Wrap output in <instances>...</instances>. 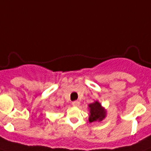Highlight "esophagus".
Segmentation results:
<instances>
[{
	"label": "esophagus",
	"mask_w": 151,
	"mask_h": 151,
	"mask_svg": "<svg viewBox=\"0 0 151 151\" xmlns=\"http://www.w3.org/2000/svg\"><path fill=\"white\" fill-rule=\"evenodd\" d=\"M72 105L74 106H78L80 105V102L79 101H73V103H72Z\"/></svg>",
	"instance_id": "obj_1"
}]
</instances>
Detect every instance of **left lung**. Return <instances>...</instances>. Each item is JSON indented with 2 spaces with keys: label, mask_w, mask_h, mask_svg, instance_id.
<instances>
[{
  "label": "left lung",
  "mask_w": 151,
  "mask_h": 151,
  "mask_svg": "<svg viewBox=\"0 0 151 151\" xmlns=\"http://www.w3.org/2000/svg\"><path fill=\"white\" fill-rule=\"evenodd\" d=\"M88 106L90 108V115L88 118L90 122H96V121L100 122L105 117L106 111L101 106L99 102L96 101L95 103L89 104Z\"/></svg>",
  "instance_id": "left-lung-1"
}]
</instances>
